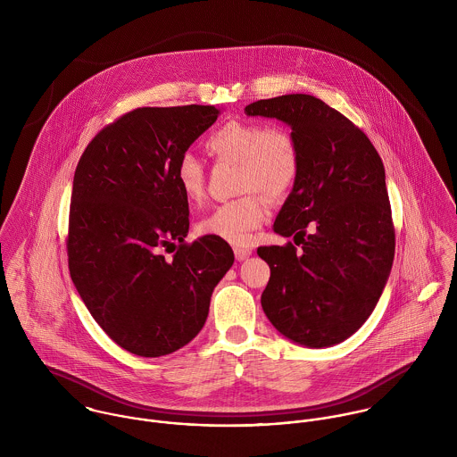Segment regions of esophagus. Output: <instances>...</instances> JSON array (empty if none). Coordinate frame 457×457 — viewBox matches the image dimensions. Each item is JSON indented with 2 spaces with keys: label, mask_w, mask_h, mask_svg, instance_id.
<instances>
[{
  "label": "esophagus",
  "mask_w": 457,
  "mask_h": 457,
  "mask_svg": "<svg viewBox=\"0 0 457 457\" xmlns=\"http://www.w3.org/2000/svg\"><path fill=\"white\" fill-rule=\"evenodd\" d=\"M234 253H236V259L239 262L246 261L250 255H252V250L250 248H243V246H236L234 248Z\"/></svg>",
  "instance_id": "1"
}]
</instances>
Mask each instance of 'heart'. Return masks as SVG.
<instances>
[{"label":"heart","instance_id":"obj_1","mask_svg":"<svg viewBox=\"0 0 457 457\" xmlns=\"http://www.w3.org/2000/svg\"><path fill=\"white\" fill-rule=\"evenodd\" d=\"M205 149L218 162L239 167L237 188L246 194L216 205L198 221L196 230L230 245H248L267 214V200L255 190L272 200L292 190L301 169L297 142L288 131L259 121H227L209 135ZM174 179L188 202L204 196L205 174L194 154L185 153L178 160Z\"/></svg>","mask_w":457,"mask_h":457}]
</instances>
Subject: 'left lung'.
Returning a JSON list of instances; mask_svg holds the SVG:
<instances>
[{
  "label": "left lung",
  "instance_id": "left-lung-1",
  "mask_svg": "<svg viewBox=\"0 0 457 457\" xmlns=\"http://www.w3.org/2000/svg\"><path fill=\"white\" fill-rule=\"evenodd\" d=\"M246 116L292 129L301 169L274 221L297 248L261 246L270 278L262 294L269 322L308 348L337 345L373 313L394 261L386 169L371 140L312 95L259 100Z\"/></svg>",
  "mask_w": 457,
  "mask_h": 457
}]
</instances>
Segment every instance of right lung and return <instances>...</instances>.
Segmentation results:
<instances>
[{"label":"right lung","instance_id":"1","mask_svg":"<svg viewBox=\"0 0 457 457\" xmlns=\"http://www.w3.org/2000/svg\"><path fill=\"white\" fill-rule=\"evenodd\" d=\"M218 114L214 105L135 109L96 133L75 169L71 281L96 324L140 357L188 345L234 263L227 241H185L190 209L174 179L178 160ZM176 244L167 260L162 252Z\"/></svg>","mask_w":457,"mask_h":457}]
</instances>
